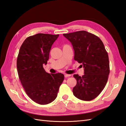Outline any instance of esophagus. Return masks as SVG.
<instances>
[{"instance_id":"1","label":"esophagus","mask_w":126,"mask_h":126,"mask_svg":"<svg viewBox=\"0 0 126 126\" xmlns=\"http://www.w3.org/2000/svg\"><path fill=\"white\" fill-rule=\"evenodd\" d=\"M71 75H69V74H64V77H65V78H66V77H68L69 76H70Z\"/></svg>"}]
</instances>
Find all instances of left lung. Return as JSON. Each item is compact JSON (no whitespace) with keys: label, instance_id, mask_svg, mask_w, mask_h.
<instances>
[{"label":"left lung","instance_id":"8db88e82","mask_svg":"<svg viewBox=\"0 0 126 126\" xmlns=\"http://www.w3.org/2000/svg\"><path fill=\"white\" fill-rule=\"evenodd\" d=\"M63 36L73 45L74 60L84 68V75H74L77 84L73 89V94L83 101L92 100L107 82L110 73L108 53L100 38L87 31L64 33Z\"/></svg>","mask_w":126,"mask_h":126}]
</instances>
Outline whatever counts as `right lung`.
Returning <instances> with one entry per match:
<instances>
[{"label": "right lung", "instance_id": "obj_1", "mask_svg": "<svg viewBox=\"0 0 126 126\" xmlns=\"http://www.w3.org/2000/svg\"><path fill=\"white\" fill-rule=\"evenodd\" d=\"M59 34L38 33L26 38L20 47L17 60L19 78L26 94L39 104H49L57 97L64 76L49 74L47 64L52 45Z\"/></svg>", "mask_w": 126, "mask_h": 126}]
</instances>
